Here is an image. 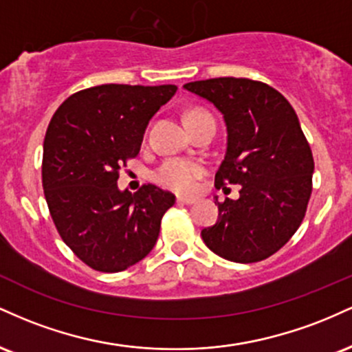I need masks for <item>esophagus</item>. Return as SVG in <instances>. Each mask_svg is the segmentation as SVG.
Returning <instances> with one entry per match:
<instances>
[{
  "mask_svg": "<svg viewBox=\"0 0 352 352\" xmlns=\"http://www.w3.org/2000/svg\"><path fill=\"white\" fill-rule=\"evenodd\" d=\"M197 199H187V197H177V204L179 205H193Z\"/></svg>",
  "mask_w": 352,
  "mask_h": 352,
  "instance_id": "34e87169",
  "label": "esophagus"
}]
</instances>
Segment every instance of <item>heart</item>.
I'll list each match as a JSON object with an SVG mask.
<instances>
[{
    "instance_id": "heart-1",
    "label": "heart",
    "mask_w": 352,
    "mask_h": 352,
    "mask_svg": "<svg viewBox=\"0 0 352 352\" xmlns=\"http://www.w3.org/2000/svg\"><path fill=\"white\" fill-rule=\"evenodd\" d=\"M205 112L192 111L187 114V122L195 117L204 116ZM205 175L204 165L192 159H173L164 160L155 170L152 172V180L160 187L172 190L177 193H192L199 185V180Z\"/></svg>"
}]
</instances>
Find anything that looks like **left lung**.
Instances as JSON below:
<instances>
[{"label": "left lung", "instance_id": "8db88e82", "mask_svg": "<svg viewBox=\"0 0 352 352\" xmlns=\"http://www.w3.org/2000/svg\"><path fill=\"white\" fill-rule=\"evenodd\" d=\"M184 87L208 99L227 122L215 187L230 192L227 185H240V199L215 201L218 220L201 230V238L225 260H266L300 228L313 190V152L296 112L260 80L215 78Z\"/></svg>", "mask_w": 352, "mask_h": 352}]
</instances>
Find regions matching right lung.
<instances>
[{
	"label": "right lung",
	"instance_id": "right-lung-1",
	"mask_svg": "<svg viewBox=\"0 0 352 352\" xmlns=\"http://www.w3.org/2000/svg\"><path fill=\"white\" fill-rule=\"evenodd\" d=\"M177 86L102 84L60 104L44 137L43 188L63 241L89 268L124 272L151 253L170 192H119V172L140 151L145 127Z\"/></svg>",
	"mask_w": 352,
	"mask_h": 352
}]
</instances>
